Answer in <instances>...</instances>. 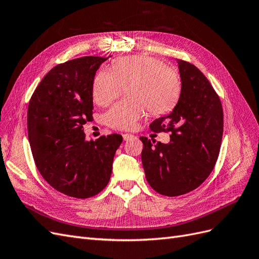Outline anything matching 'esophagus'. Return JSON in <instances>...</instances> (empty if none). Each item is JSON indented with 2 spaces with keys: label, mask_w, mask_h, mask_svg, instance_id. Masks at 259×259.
<instances>
[{
  "label": "esophagus",
  "mask_w": 259,
  "mask_h": 259,
  "mask_svg": "<svg viewBox=\"0 0 259 259\" xmlns=\"http://www.w3.org/2000/svg\"><path fill=\"white\" fill-rule=\"evenodd\" d=\"M135 135L134 134H127V133H125V134H123V139L124 140H130L132 138H134Z\"/></svg>",
  "instance_id": "esophagus-1"
}]
</instances>
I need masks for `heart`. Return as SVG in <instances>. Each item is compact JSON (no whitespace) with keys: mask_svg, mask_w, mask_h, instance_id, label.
<instances>
[{"mask_svg":"<svg viewBox=\"0 0 259 259\" xmlns=\"http://www.w3.org/2000/svg\"><path fill=\"white\" fill-rule=\"evenodd\" d=\"M111 71L100 70L93 82V98L101 107L112 104L127 86L130 97L106 114L111 128L132 130L147 110L163 114L176 104L180 91L178 73L161 60L146 55L124 57L113 62Z\"/></svg>","mask_w":259,"mask_h":259,"instance_id":"obj_1","label":"heart"}]
</instances>
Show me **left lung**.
Here are the masks:
<instances>
[{"label": "left lung", "instance_id": "left-lung-1", "mask_svg": "<svg viewBox=\"0 0 259 259\" xmlns=\"http://www.w3.org/2000/svg\"><path fill=\"white\" fill-rule=\"evenodd\" d=\"M182 92L168 115L150 124L154 133L169 132L168 144L140 137L146 179L156 192L177 197L198 188L213 170L221 150L224 113L206 76L190 62L177 59Z\"/></svg>", "mask_w": 259, "mask_h": 259}]
</instances>
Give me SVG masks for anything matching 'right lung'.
<instances>
[{"label": "right lung", "mask_w": 259, "mask_h": 259, "mask_svg": "<svg viewBox=\"0 0 259 259\" xmlns=\"http://www.w3.org/2000/svg\"><path fill=\"white\" fill-rule=\"evenodd\" d=\"M108 58L85 56L54 67L37 85L28 107V137L35 165L54 189L88 199L108 185L122 136L86 140L93 120V82Z\"/></svg>", "instance_id": "1"}]
</instances>
